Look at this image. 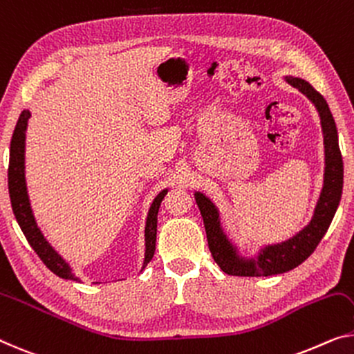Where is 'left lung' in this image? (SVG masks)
<instances>
[{
  "label": "left lung",
  "mask_w": 354,
  "mask_h": 354,
  "mask_svg": "<svg viewBox=\"0 0 354 354\" xmlns=\"http://www.w3.org/2000/svg\"><path fill=\"white\" fill-rule=\"evenodd\" d=\"M286 81L292 87L312 100L318 109L321 125L324 133V149H326V171H324V187L316 205L315 216L310 224L291 240L281 245L267 246L261 251L257 259L243 261L236 256L235 248L225 239L219 224L218 209L209 200L202 194H195V200L202 213L205 230H207L208 248L214 262L221 267V270L235 277H268L278 275L292 270L302 263L316 250L323 239L329 225L334 219L337 207L340 203L342 189H344V160L339 147V135H337L335 120L326 103L323 95L315 91L312 84L299 77H286Z\"/></svg>",
  "instance_id": "obj_1"
}]
</instances>
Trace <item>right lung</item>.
Instances as JSON below:
<instances>
[{
  "label": "right lung",
  "instance_id": "1",
  "mask_svg": "<svg viewBox=\"0 0 354 354\" xmlns=\"http://www.w3.org/2000/svg\"><path fill=\"white\" fill-rule=\"evenodd\" d=\"M30 113L24 111L20 114L19 122L15 125L12 140H10V154H9V168H8V184H9V197L10 205H12V211L15 219L22 229L25 239L28 240L30 246L33 248L39 259L46 263V267L55 275L65 279H73L77 281V278L71 273V268L68 263L57 254L54 248L47 243L44 235L36 225L35 216L31 213L28 194H26V184H25V130L26 124H28ZM167 191H162L157 195L152 207L149 209V216H147L146 223V257L143 268L149 263L156 251V235H157V213H159V207L162 203L163 197H165Z\"/></svg>",
  "mask_w": 354,
  "mask_h": 354
}]
</instances>
